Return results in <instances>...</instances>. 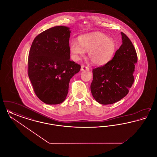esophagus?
I'll use <instances>...</instances> for the list:
<instances>
[{
    "instance_id": "obj_1",
    "label": "esophagus",
    "mask_w": 157,
    "mask_h": 157,
    "mask_svg": "<svg viewBox=\"0 0 157 157\" xmlns=\"http://www.w3.org/2000/svg\"><path fill=\"white\" fill-rule=\"evenodd\" d=\"M81 71H89L90 68L88 67H86L85 65H82L81 66Z\"/></svg>"
}]
</instances>
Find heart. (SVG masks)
<instances>
[{"instance_id": "1", "label": "heart", "mask_w": 157, "mask_h": 157, "mask_svg": "<svg viewBox=\"0 0 157 157\" xmlns=\"http://www.w3.org/2000/svg\"><path fill=\"white\" fill-rule=\"evenodd\" d=\"M79 43L72 40L69 45V50L73 59L78 61L88 51L90 62L96 65H104L111 59L116 51L117 44L112 37L101 32H93L78 38Z\"/></svg>"}]
</instances>
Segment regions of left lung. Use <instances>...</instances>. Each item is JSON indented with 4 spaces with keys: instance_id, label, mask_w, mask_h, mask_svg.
Wrapping results in <instances>:
<instances>
[{
    "instance_id": "1",
    "label": "left lung",
    "mask_w": 157,
    "mask_h": 157,
    "mask_svg": "<svg viewBox=\"0 0 157 157\" xmlns=\"http://www.w3.org/2000/svg\"><path fill=\"white\" fill-rule=\"evenodd\" d=\"M121 33L122 44L112 59L92 70L90 90L101 104H112L122 99L128 94L134 81L133 74L138 59L136 51L127 35Z\"/></svg>"
}]
</instances>
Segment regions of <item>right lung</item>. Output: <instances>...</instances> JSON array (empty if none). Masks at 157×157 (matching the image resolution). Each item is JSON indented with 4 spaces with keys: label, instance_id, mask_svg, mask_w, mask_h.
<instances>
[{
    "label": "right lung",
    "instance_id": "right-lung-1",
    "mask_svg": "<svg viewBox=\"0 0 157 157\" xmlns=\"http://www.w3.org/2000/svg\"><path fill=\"white\" fill-rule=\"evenodd\" d=\"M67 26H55L38 35L32 42L28 58V76L38 98L48 105L66 99L71 79L81 66L70 60Z\"/></svg>",
    "mask_w": 157,
    "mask_h": 157
}]
</instances>
